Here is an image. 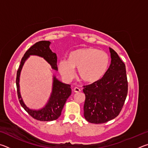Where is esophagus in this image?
<instances>
[{
  "label": "esophagus",
  "mask_w": 148,
  "mask_h": 148,
  "mask_svg": "<svg viewBox=\"0 0 148 148\" xmlns=\"http://www.w3.org/2000/svg\"><path fill=\"white\" fill-rule=\"evenodd\" d=\"M74 91L75 92H79V91H81V90H80V89L78 88V87H74Z\"/></svg>",
  "instance_id": "esophagus-1"
}]
</instances>
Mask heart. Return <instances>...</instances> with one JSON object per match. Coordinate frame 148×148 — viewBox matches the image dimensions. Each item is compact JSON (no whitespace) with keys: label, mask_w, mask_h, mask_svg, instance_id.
I'll return each instance as SVG.
<instances>
[{"label":"heart","mask_w":148,"mask_h":148,"mask_svg":"<svg viewBox=\"0 0 148 148\" xmlns=\"http://www.w3.org/2000/svg\"><path fill=\"white\" fill-rule=\"evenodd\" d=\"M109 64V57L106 52L92 47L75 49L69 54L67 61L61 60L58 63L60 74L67 80L74 76V69L80 79L95 82L106 73Z\"/></svg>","instance_id":"obj_1"}]
</instances>
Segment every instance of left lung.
<instances>
[{"mask_svg":"<svg viewBox=\"0 0 148 148\" xmlns=\"http://www.w3.org/2000/svg\"><path fill=\"white\" fill-rule=\"evenodd\" d=\"M111 64L101 79L84 86L86 95L84 117L91 123H104L114 119L121 112L128 91L125 64L110 48Z\"/></svg>","mask_w":148,"mask_h":148,"instance_id":"left-lung-1","label":"left lung"}]
</instances>
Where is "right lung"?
<instances>
[{"instance_id": "add662e5", "label": "right lung", "mask_w": 148, "mask_h": 148, "mask_svg": "<svg viewBox=\"0 0 148 148\" xmlns=\"http://www.w3.org/2000/svg\"><path fill=\"white\" fill-rule=\"evenodd\" d=\"M49 41H40L34 44L27 50L21 61L18 71H17L16 86L17 96L20 104L24 110L34 119L42 121H50L58 119L61 114L64 105L71 95V86L59 81L53 76L52 91L48 101L45 106L40 110L30 109L24 103L19 90V77L23 66L30 56H37L44 58L51 65L52 69L57 71V57L56 53L52 52L49 48Z\"/></svg>"}]
</instances>
